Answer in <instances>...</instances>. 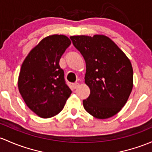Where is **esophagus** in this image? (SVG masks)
Here are the masks:
<instances>
[{"mask_svg":"<svg viewBox=\"0 0 152 152\" xmlns=\"http://www.w3.org/2000/svg\"><path fill=\"white\" fill-rule=\"evenodd\" d=\"M79 83H74V84H73V87L74 89H76L78 87H79Z\"/></svg>","mask_w":152,"mask_h":152,"instance_id":"34e87169","label":"esophagus"}]
</instances>
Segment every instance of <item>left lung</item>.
<instances>
[{"label":"left lung","mask_w":152,"mask_h":152,"mask_svg":"<svg viewBox=\"0 0 152 152\" xmlns=\"http://www.w3.org/2000/svg\"><path fill=\"white\" fill-rule=\"evenodd\" d=\"M70 38L86 63L84 81L90 95L83 100L84 109L97 119L114 116L126 104L132 92L133 71L130 60L104 35Z\"/></svg>","instance_id":"1"}]
</instances>
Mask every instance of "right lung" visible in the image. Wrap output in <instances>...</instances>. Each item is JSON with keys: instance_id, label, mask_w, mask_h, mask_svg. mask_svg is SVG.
Returning a JSON list of instances; mask_svg holds the SVG:
<instances>
[{"instance_id": "1", "label": "right lung", "mask_w": 152, "mask_h": 152, "mask_svg": "<svg viewBox=\"0 0 152 152\" xmlns=\"http://www.w3.org/2000/svg\"><path fill=\"white\" fill-rule=\"evenodd\" d=\"M71 44L64 35L47 36L30 50L22 64L19 92L28 108L40 117L58 114L71 95L59 65Z\"/></svg>"}]
</instances>
